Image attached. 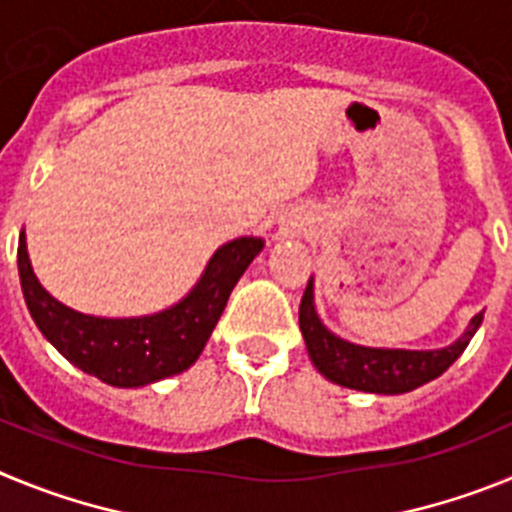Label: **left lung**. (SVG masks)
<instances>
[{"label": "left lung", "mask_w": 512, "mask_h": 512, "mask_svg": "<svg viewBox=\"0 0 512 512\" xmlns=\"http://www.w3.org/2000/svg\"><path fill=\"white\" fill-rule=\"evenodd\" d=\"M482 323V312L474 315L467 333L449 348L438 351H402V348H364L341 341L318 320L312 305V282H307L300 302V330L305 336L307 354L318 372L330 382L377 395H402L420 384L441 377L469 346Z\"/></svg>", "instance_id": "left-lung-1"}]
</instances>
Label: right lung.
I'll return each instance as SVG.
<instances>
[{
  "instance_id": "add662e5",
  "label": "right lung",
  "mask_w": 512,
  "mask_h": 512,
  "mask_svg": "<svg viewBox=\"0 0 512 512\" xmlns=\"http://www.w3.org/2000/svg\"><path fill=\"white\" fill-rule=\"evenodd\" d=\"M259 238H238L217 248L200 284L171 310L148 318L107 320L81 315L53 300L35 279L25 235L17 246L22 295L43 336L81 372L112 387H143L179 374L197 361L225 310L235 282L261 251Z\"/></svg>"
}]
</instances>
